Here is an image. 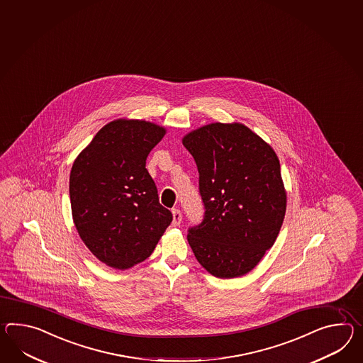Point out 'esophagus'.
Returning a JSON list of instances; mask_svg holds the SVG:
<instances>
[{"instance_id": "esophagus-1", "label": "esophagus", "mask_w": 363, "mask_h": 363, "mask_svg": "<svg viewBox=\"0 0 363 363\" xmlns=\"http://www.w3.org/2000/svg\"><path fill=\"white\" fill-rule=\"evenodd\" d=\"M172 213H173V225H179L182 220V213L178 208H173Z\"/></svg>"}]
</instances>
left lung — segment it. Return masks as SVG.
Instances as JSON below:
<instances>
[{
	"label": "left lung",
	"instance_id": "8db88e82",
	"mask_svg": "<svg viewBox=\"0 0 363 363\" xmlns=\"http://www.w3.org/2000/svg\"><path fill=\"white\" fill-rule=\"evenodd\" d=\"M199 173L203 220L189 228L198 262L218 278L247 274L273 247L286 213L281 165L247 125L211 123L182 139Z\"/></svg>",
	"mask_w": 363,
	"mask_h": 363
}]
</instances>
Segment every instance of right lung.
I'll list each match as a JSON object with an SVG mask.
<instances>
[{
    "instance_id": "add662e5",
    "label": "right lung",
    "mask_w": 363,
    "mask_h": 363,
    "mask_svg": "<svg viewBox=\"0 0 363 363\" xmlns=\"http://www.w3.org/2000/svg\"><path fill=\"white\" fill-rule=\"evenodd\" d=\"M164 135L157 124L118 119L102 127L73 162V221L89 250L107 266L124 270L148 258L173 220L145 169Z\"/></svg>"
}]
</instances>
